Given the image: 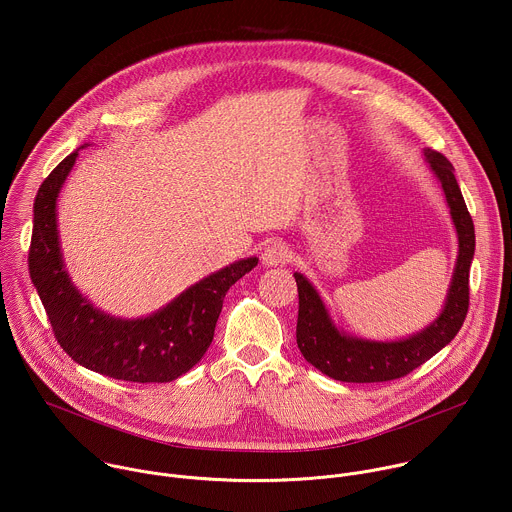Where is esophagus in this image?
I'll use <instances>...</instances> for the list:
<instances>
[{
	"instance_id": "1",
	"label": "esophagus",
	"mask_w": 512,
	"mask_h": 512,
	"mask_svg": "<svg viewBox=\"0 0 512 512\" xmlns=\"http://www.w3.org/2000/svg\"><path fill=\"white\" fill-rule=\"evenodd\" d=\"M261 259L267 267H273V265H285L289 261V249L285 243L281 241H271L269 245H265L263 253H261Z\"/></svg>"
}]
</instances>
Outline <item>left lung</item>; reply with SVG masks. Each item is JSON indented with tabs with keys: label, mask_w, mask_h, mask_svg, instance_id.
Segmentation results:
<instances>
[{
	"label": "left lung",
	"mask_w": 512,
	"mask_h": 512,
	"mask_svg": "<svg viewBox=\"0 0 512 512\" xmlns=\"http://www.w3.org/2000/svg\"><path fill=\"white\" fill-rule=\"evenodd\" d=\"M425 158L442 182L458 231L460 253L450 285L444 312L423 332L397 342H373L344 336L332 324L318 291L302 275L294 273L298 283V328L296 338L304 358L324 375L342 383H383L395 381L440 352L462 328L470 306V263L474 257V223L454 176V166L446 156L425 150Z\"/></svg>",
	"instance_id": "8db88e82"
}]
</instances>
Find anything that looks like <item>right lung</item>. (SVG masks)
Instances as JSON below:
<instances>
[{
	"mask_svg": "<svg viewBox=\"0 0 512 512\" xmlns=\"http://www.w3.org/2000/svg\"><path fill=\"white\" fill-rule=\"evenodd\" d=\"M77 156L72 152L48 174L34 200L28 267L54 338L72 360L99 375L129 383L174 381L204 356L229 287L259 259L204 277L148 318L117 320L99 312L70 283L58 247L56 198Z\"/></svg>",
	"mask_w": 512,
	"mask_h": 512,
	"instance_id": "right-lung-1",
	"label": "right lung"
}]
</instances>
